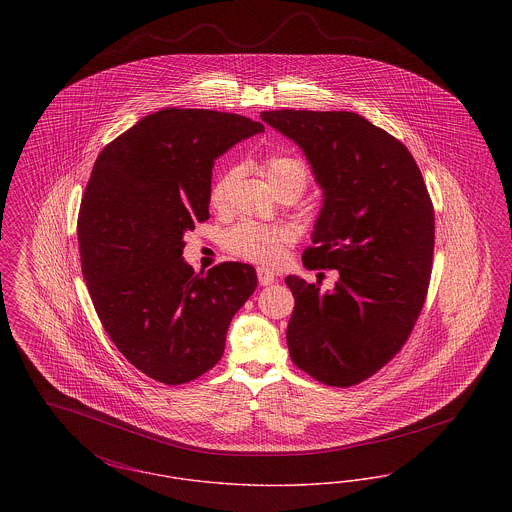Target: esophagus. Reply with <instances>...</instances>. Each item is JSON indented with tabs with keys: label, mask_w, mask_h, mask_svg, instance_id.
<instances>
[{
	"label": "esophagus",
	"mask_w": 512,
	"mask_h": 512,
	"mask_svg": "<svg viewBox=\"0 0 512 512\" xmlns=\"http://www.w3.org/2000/svg\"><path fill=\"white\" fill-rule=\"evenodd\" d=\"M257 278H259L261 286H270L276 280V276L272 272H268L267 268H257Z\"/></svg>",
	"instance_id": "1"
}]
</instances>
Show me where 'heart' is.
Listing matches in <instances>:
<instances>
[{
    "label": "heart",
    "instance_id": "obj_1",
    "mask_svg": "<svg viewBox=\"0 0 512 512\" xmlns=\"http://www.w3.org/2000/svg\"><path fill=\"white\" fill-rule=\"evenodd\" d=\"M263 171L276 194H280L282 190H297L301 195L311 182L309 165L295 155L274 153L263 163ZM236 180H238V169H228L211 184L209 203L213 209L224 211L228 207ZM290 242H292V232L288 228L267 226L251 220L232 226L230 230L224 232V238H222V244L230 255L259 267L278 265Z\"/></svg>",
    "mask_w": 512,
    "mask_h": 512
}]
</instances>
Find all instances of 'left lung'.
Returning <instances> with one entry per match:
<instances>
[{
	"label": "left lung",
	"mask_w": 512,
	"mask_h": 512,
	"mask_svg": "<svg viewBox=\"0 0 512 512\" xmlns=\"http://www.w3.org/2000/svg\"><path fill=\"white\" fill-rule=\"evenodd\" d=\"M261 119L301 147L324 207L303 251L309 270L336 268L330 293L288 276L293 365L349 388L401 351L426 301L434 261V205L411 151L349 111H265Z\"/></svg>",
	"instance_id": "obj_1"
}]
</instances>
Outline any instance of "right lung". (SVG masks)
I'll return each mask as SVG.
<instances>
[{"mask_svg": "<svg viewBox=\"0 0 512 512\" xmlns=\"http://www.w3.org/2000/svg\"><path fill=\"white\" fill-rule=\"evenodd\" d=\"M263 130L236 113L167 107L94 163L76 224L82 274L111 341L161 384L192 382L217 365L230 320L257 288L245 263L195 274L182 238L209 219L215 159Z\"/></svg>", "mask_w": 512, "mask_h": 512, "instance_id": "1", "label": "right lung"}]
</instances>
